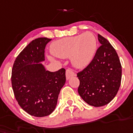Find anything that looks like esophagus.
<instances>
[{
	"label": "esophagus",
	"mask_w": 133,
	"mask_h": 133,
	"mask_svg": "<svg viewBox=\"0 0 133 133\" xmlns=\"http://www.w3.org/2000/svg\"><path fill=\"white\" fill-rule=\"evenodd\" d=\"M65 75H66L67 80H69L70 78H72V77L73 76H75L76 74L72 70H71L70 69H68V70H66V72H65Z\"/></svg>",
	"instance_id": "34e87169"
}]
</instances>
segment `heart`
Returning <instances> with one entry per match:
<instances>
[{"mask_svg":"<svg viewBox=\"0 0 133 133\" xmlns=\"http://www.w3.org/2000/svg\"><path fill=\"white\" fill-rule=\"evenodd\" d=\"M97 49L94 34L86 32L80 35L65 38L54 42L51 53L57 57H72V64L78 68H84L90 63Z\"/></svg>","mask_w":133,"mask_h":133,"instance_id":"b5f03b06","label":"heart"}]
</instances>
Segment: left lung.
Returning a JSON list of instances; mask_svg holds the SVG:
<instances>
[{"label": "left lung", "mask_w": 133, "mask_h": 133, "mask_svg": "<svg viewBox=\"0 0 133 133\" xmlns=\"http://www.w3.org/2000/svg\"><path fill=\"white\" fill-rule=\"evenodd\" d=\"M101 46L92 61L77 74L78 89L84 101L94 107L103 106L115 97L120 87L122 66L116 51L109 41L98 34Z\"/></svg>", "instance_id": "obj_1"}]
</instances>
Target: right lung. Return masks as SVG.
I'll return each instance as SVG.
<instances>
[{"label":"right lung","instance_id":"obj_1","mask_svg":"<svg viewBox=\"0 0 133 133\" xmlns=\"http://www.w3.org/2000/svg\"><path fill=\"white\" fill-rule=\"evenodd\" d=\"M51 39L33 40L15 59L12 69L11 84L20 107L36 117L51 114L57 105L58 96L65 82V70H46L40 62L44 61V49Z\"/></svg>","mask_w":133,"mask_h":133}]
</instances>
